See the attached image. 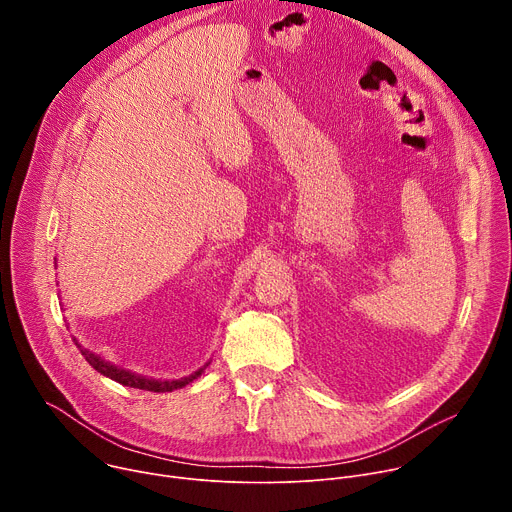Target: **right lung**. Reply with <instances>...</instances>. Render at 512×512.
<instances>
[{
  "label": "right lung",
  "instance_id": "add662e5",
  "mask_svg": "<svg viewBox=\"0 0 512 512\" xmlns=\"http://www.w3.org/2000/svg\"><path fill=\"white\" fill-rule=\"evenodd\" d=\"M75 344H77V348L81 350V354L85 356V360L91 364V367H93L97 373H101V375H105V377H109V379H113V381H117V383H121V385H125V387H133V389H141V391L168 393V391H174V389H182V387H186L188 383H192L194 379H198V377L204 373V369H198L194 375L184 377V379H178V381H156V379H145V377L133 375V373H129V371L117 369L115 364L105 362L101 356H97V354L89 352V350H87V348H83L79 342H75Z\"/></svg>",
  "mask_w": 512,
  "mask_h": 512
}]
</instances>
